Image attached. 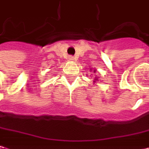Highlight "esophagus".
<instances>
[{
	"label": "esophagus",
	"mask_w": 149,
	"mask_h": 149,
	"mask_svg": "<svg viewBox=\"0 0 149 149\" xmlns=\"http://www.w3.org/2000/svg\"><path fill=\"white\" fill-rule=\"evenodd\" d=\"M68 59H69L70 61H73V60H74V57H73L72 56H69V57H68Z\"/></svg>",
	"instance_id": "34e87169"
}]
</instances>
